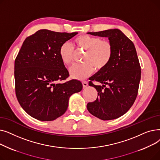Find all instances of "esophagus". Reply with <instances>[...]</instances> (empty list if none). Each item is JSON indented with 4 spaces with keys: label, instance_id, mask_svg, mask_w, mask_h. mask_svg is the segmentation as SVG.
I'll list each match as a JSON object with an SVG mask.
<instances>
[{
    "label": "esophagus",
    "instance_id": "esophagus-1",
    "mask_svg": "<svg viewBox=\"0 0 160 160\" xmlns=\"http://www.w3.org/2000/svg\"><path fill=\"white\" fill-rule=\"evenodd\" d=\"M82 85L83 88H86L88 86V82L87 81H83L82 82Z\"/></svg>",
    "mask_w": 160,
    "mask_h": 160
}]
</instances>
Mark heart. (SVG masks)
<instances>
[{
	"mask_svg": "<svg viewBox=\"0 0 160 160\" xmlns=\"http://www.w3.org/2000/svg\"><path fill=\"white\" fill-rule=\"evenodd\" d=\"M85 50L82 63L74 64L69 69L71 77L82 80L88 77L95 70L104 69L111 62L113 54V47L107 39L83 34L75 38L71 44L65 42L59 48V57L63 65L68 66L72 62L74 48Z\"/></svg>",
	"mask_w": 160,
	"mask_h": 160,
	"instance_id": "b5f03b06",
	"label": "heart"
}]
</instances>
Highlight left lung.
I'll use <instances>...</instances> for the list:
<instances>
[{
  "mask_svg": "<svg viewBox=\"0 0 160 160\" xmlns=\"http://www.w3.org/2000/svg\"><path fill=\"white\" fill-rule=\"evenodd\" d=\"M88 33L108 38L113 47L110 63L89 78V85L97 89L98 96L87 104L88 110L100 119H115L129 110L138 93L141 71L136 50L133 42L119 29ZM93 81L102 85H95Z\"/></svg>",
  "mask_w": 160,
  "mask_h": 160,
  "instance_id": "1",
  "label": "left lung"
}]
</instances>
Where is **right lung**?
I'll return each instance as SVG.
<instances>
[{
	"label": "right lung",
	"instance_id": "add662e5",
	"mask_svg": "<svg viewBox=\"0 0 160 160\" xmlns=\"http://www.w3.org/2000/svg\"><path fill=\"white\" fill-rule=\"evenodd\" d=\"M78 32L39 30L27 37L15 60V94L29 115L39 121H54L67 111L69 97L82 89L81 82L71 80L59 57L62 44Z\"/></svg>",
	"mask_w": 160,
	"mask_h": 160
}]
</instances>
